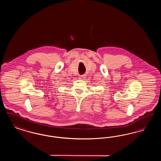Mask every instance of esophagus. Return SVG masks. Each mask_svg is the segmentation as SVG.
<instances>
[{"instance_id":"esophagus-1","label":"esophagus","mask_w":161,"mask_h":161,"mask_svg":"<svg viewBox=\"0 0 161 161\" xmlns=\"http://www.w3.org/2000/svg\"><path fill=\"white\" fill-rule=\"evenodd\" d=\"M85 77H86V75L83 74V75H80V78H81V79H83V78H84Z\"/></svg>"}]
</instances>
